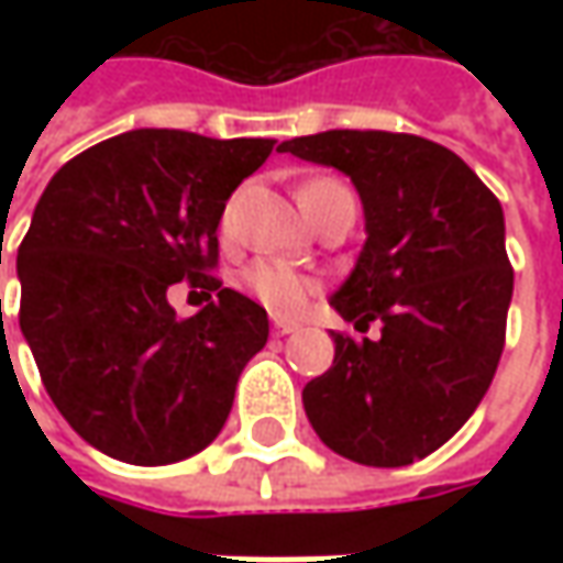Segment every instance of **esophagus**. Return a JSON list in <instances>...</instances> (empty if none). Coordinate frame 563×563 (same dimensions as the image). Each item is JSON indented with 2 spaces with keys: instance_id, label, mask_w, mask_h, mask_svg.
<instances>
[{
  "instance_id": "34e87169",
  "label": "esophagus",
  "mask_w": 563,
  "mask_h": 563,
  "mask_svg": "<svg viewBox=\"0 0 563 563\" xmlns=\"http://www.w3.org/2000/svg\"><path fill=\"white\" fill-rule=\"evenodd\" d=\"M272 329H275V335H291V332H297L300 329V322H294V319H272Z\"/></svg>"
}]
</instances>
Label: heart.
Here are the masks:
<instances>
[{"label":"heart","instance_id":"b5f03b06","mask_svg":"<svg viewBox=\"0 0 563 563\" xmlns=\"http://www.w3.org/2000/svg\"><path fill=\"white\" fill-rule=\"evenodd\" d=\"M341 185L335 178H319V181H310V185L303 187V194H300V203L307 200V197H313L319 190H329V187ZM241 288L253 297V300H260L266 310L278 316H291L300 313L303 310V303L319 291V282L310 278V275H303L300 269H294L288 263H275V260H256V263H250L247 269L241 272Z\"/></svg>","mask_w":563,"mask_h":563}]
</instances>
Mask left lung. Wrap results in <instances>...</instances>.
Returning a JSON list of instances; mask_svg holds the SVG:
<instances>
[{
    "label": "left lung",
    "instance_id": "1",
    "mask_svg": "<svg viewBox=\"0 0 563 563\" xmlns=\"http://www.w3.org/2000/svg\"><path fill=\"white\" fill-rule=\"evenodd\" d=\"M357 185L366 244L332 307L376 341L335 332V363L303 388L316 435L363 466L442 448L486 398L505 351L514 266L498 197L442 143L322 131L278 146Z\"/></svg>",
    "mask_w": 563,
    "mask_h": 563
}]
</instances>
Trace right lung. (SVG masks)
Returning a JSON list of instances; mask_svg holds the SVG:
<instances>
[{
    "mask_svg": "<svg viewBox=\"0 0 563 563\" xmlns=\"http://www.w3.org/2000/svg\"><path fill=\"white\" fill-rule=\"evenodd\" d=\"M272 150L141 128L84 150L43 190L18 247V322L58 413L102 454L175 464L222 432L269 319L222 288L216 228ZM175 280L210 300L200 314L167 307Z\"/></svg>",
    "mask_w": 563,
    "mask_h": 563,
    "instance_id": "add662e5",
    "label": "right lung"
}]
</instances>
